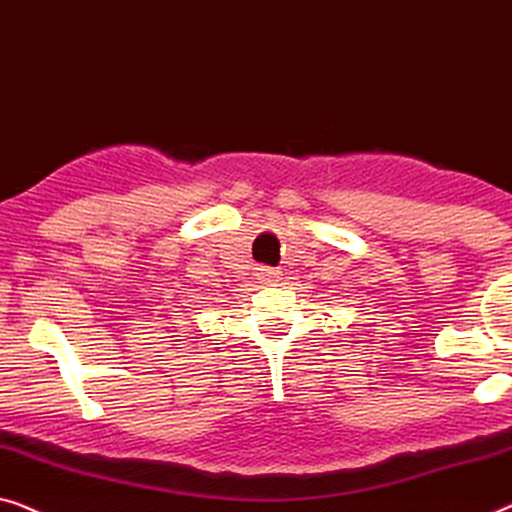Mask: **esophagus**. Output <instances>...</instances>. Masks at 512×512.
<instances>
[{"instance_id":"1","label":"esophagus","mask_w":512,"mask_h":512,"mask_svg":"<svg viewBox=\"0 0 512 512\" xmlns=\"http://www.w3.org/2000/svg\"><path fill=\"white\" fill-rule=\"evenodd\" d=\"M283 273H280L278 269H269V266H262V269L257 271V280L262 285H278V280Z\"/></svg>"}]
</instances>
